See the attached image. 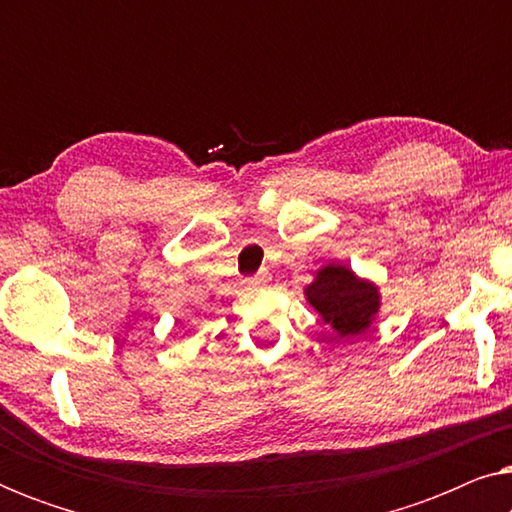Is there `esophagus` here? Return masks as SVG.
I'll list each match as a JSON object with an SVG mask.
<instances>
[{
  "label": "esophagus",
  "instance_id": "34e87169",
  "mask_svg": "<svg viewBox=\"0 0 512 512\" xmlns=\"http://www.w3.org/2000/svg\"><path fill=\"white\" fill-rule=\"evenodd\" d=\"M268 282H270V275H268V272H261V275H254V277L244 279V284H247L249 289H258V286H265Z\"/></svg>",
  "mask_w": 512,
  "mask_h": 512
}]
</instances>
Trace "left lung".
Returning <instances> with one entry per match:
<instances>
[{
	"mask_svg": "<svg viewBox=\"0 0 512 512\" xmlns=\"http://www.w3.org/2000/svg\"><path fill=\"white\" fill-rule=\"evenodd\" d=\"M305 296L340 338L366 331L380 310L377 286L359 279L345 265L335 263L317 272V279L307 286Z\"/></svg>",
	"mask_w": 512,
	"mask_h": 512,
	"instance_id": "obj_1",
	"label": "left lung"
}]
</instances>
